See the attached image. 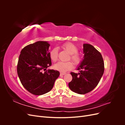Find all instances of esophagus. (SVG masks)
Returning a JSON list of instances; mask_svg holds the SVG:
<instances>
[{"mask_svg":"<svg viewBox=\"0 0 125 125\" xmlns=\"http://www.w3.org/2000/svg\"><path fill=\"white\" fill-rule=\"evenodd\" d=\"M65 74H66L65 73H60V75H65Z\"/></svg>","mask_w":125,"mask_h":125,"instance_id":"34e87169","label":"esophagus"}]
</instances>
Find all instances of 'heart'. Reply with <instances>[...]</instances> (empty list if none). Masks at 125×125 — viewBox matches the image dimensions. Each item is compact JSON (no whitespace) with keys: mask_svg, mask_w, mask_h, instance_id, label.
<instances>
[{"mask_svg":"<svg viewBox=\"0 0 125 125\" xmlns=\"http://www.w3.org/2000/svg\"><path fill=\"white\" fill-rule=\"evenodd\" d=\"M62 48L70 54L69 59L73 60L75 65H80L82 62V57L78 54V49L74 44L71 43H66L62 45ZM50 58L53 62H56L58 59V50L57 47L52 48L50 52ZM54 68L61 72H66L73 68V63L70 61L67 62H59L54 65Z\"/></svg>","mask_w":125,"mask_h":125,"instance_id":"b5f03b06","label":"heart"}]
</instances>
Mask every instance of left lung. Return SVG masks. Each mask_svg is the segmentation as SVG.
<instances>
[{"instance_id":"obj_1","label":"left lung","mask_w":125,"mask_h":125,"mask_svg":"<svg viewBox=\"0 0 125 125\" xmlns=\"http://www.w3.org/2000/svg\"><path fill=\"white\" fill-rule=\"evenodd\" d=\"M83 59L78 67L80 73L71 72L73 80L69 83L70 89L80 94L92 91L99 83L104 73V63L100 52L92 45L83 44Z\"/></svg>"}]
</instances>
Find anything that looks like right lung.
<instances>
[{"mask_svg": "<svg viewBox=\"0 0 125 125\" xmlns=\"http://www.w3.org/2000/svg\"><path fill=\"white\" fill-rule=\"evenodd\" d=\"M48 42L38 41L29 44L21 51L17 73L22 85L36 95L46 93L53 88L59 76L57 70H46L52 65Z\"/></svg>", "mask_w": 125, "mask_h": 125, "instance_id": "obj_1", "label": "right lung"}]
</instances>
